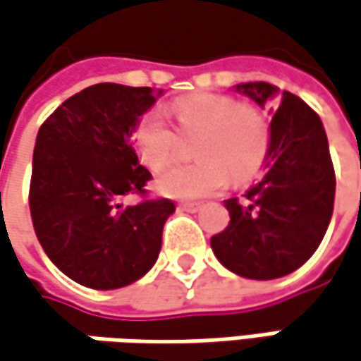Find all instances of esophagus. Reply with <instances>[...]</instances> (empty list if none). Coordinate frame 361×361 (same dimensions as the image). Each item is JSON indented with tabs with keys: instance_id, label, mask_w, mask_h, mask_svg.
<instances>
[{
	"instance_id": "34e87169",
	"label": "esophagus",
	"mask_w": 361,
	"mask_h": 361,
	"mask_svg": "<svg viewBox=\"0 0 361 361\" xmlns=\"http://www.w3.org/2000/svg\"><path fill=\"white\" fill-rule=\"evenodd\" d=\"M183 210H188V212H196V210H200V202H181L180 204Z\"/></svg>"
}]
</instances>
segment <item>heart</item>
I'll return each mask as SVG.
<instances>
[{"instance_id": "obj_1", "label": "heart", "mask_w": 361, "mask_h": 361, "mask_svg": "<svg viewBox=\"0 0 361 361\" xmlns=\"http://www.w3.org/2000/svg\"><path fill=\"white\" fill-rule=\"evenodd\" d=\"M181 137H198L196 163L161 173L157 190L171 198L216 194L228 180L247 183L264 169L271 128L262 110L224 94H194L171 104ZM133 147L151 171L165 169L178 157L180 137L159 112H145L133 128Z\"/></svg>"}]
</instances>
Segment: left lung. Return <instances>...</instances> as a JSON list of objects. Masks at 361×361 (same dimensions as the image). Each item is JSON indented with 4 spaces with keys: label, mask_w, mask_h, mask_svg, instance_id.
Returning <instances> with one entry per match:
<instances>
[{
    "label": "left lung",
    "mask_w": 361,
    "mask_h": 361,
    "mask_svg": "<svg viewBox=\"0 0 361 361\" xmlns=\"http://www.w3.org/2000/svg\"><path fill=\"white\" fill-rule=\"evenodd\" d=\"M259 106L278 96L265 81L237 85ZM267 173L243 200L224 202L231 223L210 239L219 262L237 276L274 280L292 274L321 245L335 200V169L317 112L290 92L276 99Z\"/></svg>",
    "instance_id": "1"
}]
</instances>
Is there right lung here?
Returning <instances> with one entry per match:
<instances>
[{
	"mask_svg": "<svg viewBox=\"0 0 361 361\" xmlns=\"http://www.w3.org/2000/svg\"><path fill=\"white\" fill-rule=\"evenodd\" d=\"M159 94L96 83L65 99L38 130L28 194L34 233L49 259L81 286H128L159 257L176 204L147 198L151 173L130 142ZM126 195L141 200L126 207Z\"/></svg>",
	"mask_w": 361,
	"mask_h": 361,
	"instance_id": "add662e5",
	"label": "right lung"
}]
</instances>
